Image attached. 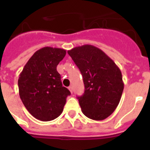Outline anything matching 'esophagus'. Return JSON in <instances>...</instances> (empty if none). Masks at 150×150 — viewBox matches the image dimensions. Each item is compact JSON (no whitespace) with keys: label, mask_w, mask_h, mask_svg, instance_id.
Returning <instances> with one entry per match:
<instances>
[{"label":"esophagus","mask_w":150,"mask_h":150,"mask_svg":"<svg viewBox=\"0 0 150 150\" xmlns=\"http://www.w3.org/2000/svg\"><path fill=\"white\" fill-rule=\"evenodd\" d=\"M68 89L70 90V91H71V93H73V88H72V87H71V86H69V87H68Z\"/></svg>","instance_id":"esophagus-1"}]
</instances>
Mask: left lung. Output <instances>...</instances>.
Returning <instances> with one entry per match:
<instances>
[{
	"instance_id": "8db88e82",
	"label": "left lung",
	"mask_w": 150,
	"mask_h": 150,
	"mask_svg": "<svg viewBox=\"0 0 150 150\" xmlns=\"http://www.w3.org/2000/svg\"><path fill=\"white\" fill-rule=\"evenodd\" d=\"M83 78L85 91L77 97L83 114L104 120L114 112L121 99L124 83L120 69L100 49L83 45L68 50Z\"/></svg>"
}]
</instances>
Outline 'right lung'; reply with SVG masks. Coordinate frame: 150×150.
I'll list each match as a JSON object with an SVG mask.
<instances>
[{
  "instance_id": "right-lung-1",
  "label": "right lung",
  "mask_w": 150,
  "mask_h": 150,
  "mask_svg": "<svg viewBox=\"0 0 150 150\" xmlns=\"http://www.w3.org/2000/svg\"><path fill=\"white\" fill-rule=\"evenodd\" d=\"M66 50L46 46L34 52L18 80L19 96L30 114L40 121H51L62 114L71 92L62 86L57 65Z\"/></svg>"
}]
</instances>
